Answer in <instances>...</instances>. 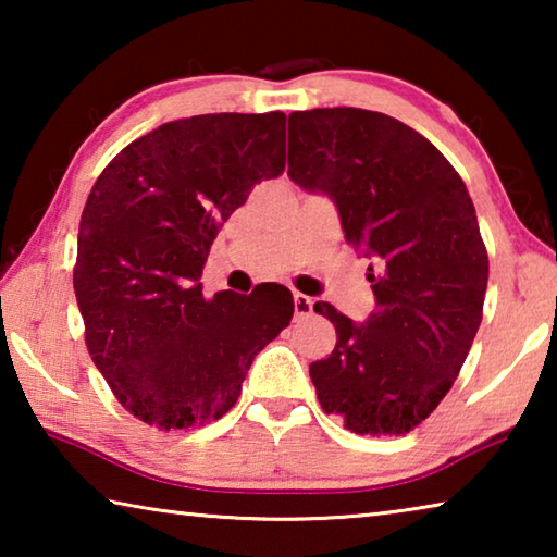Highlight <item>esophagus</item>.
<instances>
[{"instance_id":"obj_1","label":"esophagus","mask_w":557,"mask_h":557,"mask_svg":"<svg viewBox=\"0 0 557 557\" xmlns=\"http://www.w3.org/2000/svg\"><path fill=\"white\" fill-rule=\"evenodd\" d=\"M295 314L297 317H305V314H312V309H314V299L312 297H307V295H299V292H295Z\"/></svg>"}]
</instances>
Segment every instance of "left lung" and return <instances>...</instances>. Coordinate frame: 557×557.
<instances>
[{"label":"left lung","mask_w":557,"mask_h":557,"mask_svg":"<svg viewBox=\"0 0 557 557\" xmlns=\"http://www.w3.org/2000/svg\"><path fill=\"white\" fill-rule=\"evenodd\" d=\"M287 176L334 201L373 272L361 324L314 305L336 326L334 351L309 366L317 398L356 435H405L445 398L482 324L488 258L467 186L420 132L361 108L292 112Z\"/></svg>","instance_id":"1"}]
</instances>
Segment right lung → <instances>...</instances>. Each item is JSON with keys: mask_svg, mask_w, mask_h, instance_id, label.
I'll use <instances>...</instances> for the list:
<instances>
[{"mask_svg": "<svg viewBox=\"0 0 557 557\" xmlns=\"http://www.w3.org/2000/svg\"><path fill=\"white\" fill-rule=\"evenodd\" d=\"M285 172V112L164 122L112 159L83 209L75 299L92 363L159 430L219 420L252 358L289 324L282 285L203 297L219 225Z\"/></svg>", "mask_w": 557, "mask_h": 557, "instance_id": "right-lung-1", "label": "right lung"}]
</instances>
